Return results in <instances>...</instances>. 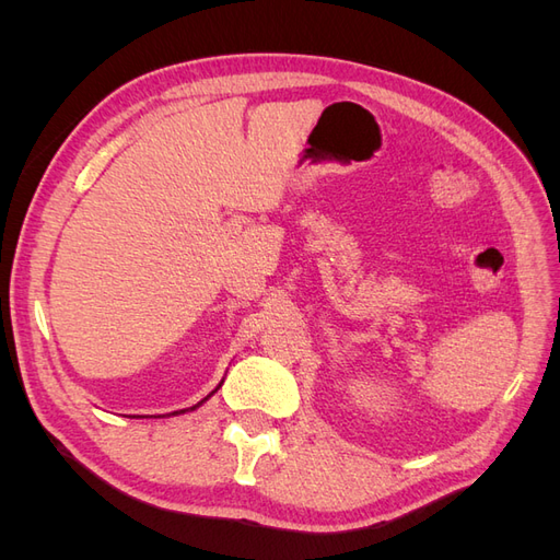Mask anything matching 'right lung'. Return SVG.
<instances>
[{
    "instance_id": "obj_1",
    "label": "right lung",
    "mask_w": 560,
    "mask_h": 560,
    "mask_svg": "<svg viewBox=\"0 0 560 560\" xmlns=\"http://www.w3.org/2000/svg\"><path fill=\"white\" fill-rule=\"evenodd\" d=\"M206 399H208V397H206ZM206 399H202V401H206ZM202 401H200V404H202ZM194 409H196V406H194ZM175 413H177V411H175Z\"/></svg>"
}]
</instances>
